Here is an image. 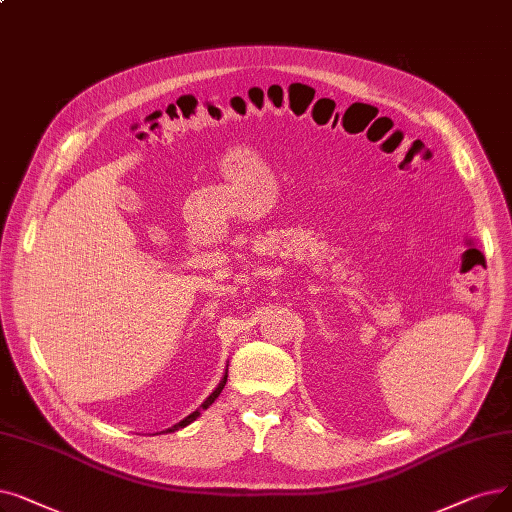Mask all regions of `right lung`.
I'll return each mask as SVG.
<instances>
[{
    "mask_svg": "<svg viewBox=\"0 0 512 512\" xmlns=\"http://www.w3.org/2000/svg\"><path fill=\"white\" fill-rule=\"evenodd\" d=\"M226 381H228V368H226V372H224V376H221V381H219V385L213 389V393L205 399V402L201 404V408H198L196 412H192V414H188L184 420H180V422H175V425L173 427H169V429H165V431H161V433H175V431H180V429H184V427H188L190 425V422H194L198 416H201L203 414V410H207L213 402H215V399L219 397V393H221V389H224L226 387Z\"/></svg>",
    "mask_w": 512,
    "mask_h": 512,
    "instance_id": "right-lung-1",
    "label": "right lung"
}]
</instances>
